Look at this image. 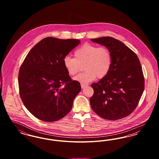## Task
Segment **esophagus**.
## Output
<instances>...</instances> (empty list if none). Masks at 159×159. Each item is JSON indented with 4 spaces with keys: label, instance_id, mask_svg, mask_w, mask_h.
Listing matches in <instances>:
<instances>
[{
    "label": "esophagus",
    "instance_id": "34e87169",
    "mask_svg": "<svg viewBox=\"0 0 159 159\" xmlns=\"http://www.w3.org/2000/svg\"><path fill=\"white\" fill-rule=\"evenodd\" d=\"M86 86H87V84H83V83H81V88H82V89L84 88Z\"/></svg>",
    "mask_w": 159,
    "mask_h": 159
}]
</instances>
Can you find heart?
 I'll return each instance as SVG.
<instances>
[{
  "instance_id": "obj_1",
  "label": "heart",
  "mask_w": 159,
  "mask_h": 159,
  "mask_svg": "<svg viewBox=\"0 0 159 159\" xmlns=\"http://www.w3.org/2000/svg\"><path fill=\"white\" fill-rule=\"evenodd\" d=\"M74 55L75 58L66 57L63 61L64 66L70 76L76 75L83 66L85 71L73 79L81 83H89L96 77H105L111 67V53L106 47L85 43L76 49Z\"/></svg>"
}]
</instances>
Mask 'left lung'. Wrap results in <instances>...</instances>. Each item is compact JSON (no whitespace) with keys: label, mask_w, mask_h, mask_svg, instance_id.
Returning a JSON list of instances; mask_svg holds the SVG:
<instances>
[{"label":"left lung","mask_w":159,"mask_h":159,"mask_svg":"<svg viewBox=\"0 0 159 159\" xmlns=\"http://www.w3.org/2000/svg\"><path fill=\"white\" fill-rule=\"evenodd\" d=\"M106 46L111 53L108 75L92 83L90 98L92 110L103 119L116 120L128 116L135 109L144 90V77L136 55L119 40L111 37L91 39Z\"/></svg>","instance_id":"obj_1"}]
</instances>
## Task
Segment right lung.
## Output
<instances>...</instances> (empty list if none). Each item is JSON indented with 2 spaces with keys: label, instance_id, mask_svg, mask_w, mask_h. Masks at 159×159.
I'll use <instances>...</instances> for the list:
<instances>
[{
  "label": "right lung",
  "instance_id": "add662e5",
  "mask_svg": "<svg viewBox=\"0 0 159 159\" xmlns=\"http://www.w3.org/2000/svg\"><path fill=\"white\" fill-rule=\"evenodd\" d=\"M80 43L78 39L48 37L34 46L23 61L18 75L20 97L38 119L57 121L71 110L81 86L71 80L63 61Z\"/></svg>",
  "mask_w": 159,
  "mask_h": 159
}]
</instances>
